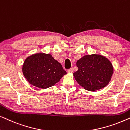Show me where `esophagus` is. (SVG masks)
I'll use <instances>...</instances> for the list:
<instances>
[{
	"label": "esophagus",
	"mask_w": 130,
	"mask_h": 130,
	"mask_svg": "<svg viewBox=\"0 0 130 130\" xmlns=\"http://www.w3.org/2000/svg\"><path fill=\"white\" fill-rule=\"evenodd\" d=\"M67 72L68 73H72L73 72V69L72 68H70V69H68V70H67Z\"/></svg>",
	"instance_id": "34e87169"
}]
</instances>
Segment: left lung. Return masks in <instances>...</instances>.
Wrapping results in <instances>:
<instances>
[{"instance_id":"1","label":"left lung","mask_w":130,"mask_h":130,"mask_svg":"<svg viewBox=\"0 0 130 130\" xmlns=\"http://www.w3.org/2000/svg\"><path fill=\"white\" fill-rule=\"evenodd\" d=\"M78 70L73 73L77 83L85 89L95 91L108 84L113 74V67L107 58L101 55L85 56L76 63Z\"/></svg>"}]
</instances>
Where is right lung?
<instances>
[{"mask_svg":"<svg viewBox=\"0 0 130 130\" xmlns=\"http://www.w3.org/2000/svg\"><path fill=\"white\" fill-rule=\"evenodd\" d=\"M23 74L29 83L39 88L53 86L66 74L60 63L49 54L38 53L25 60Z\"/></svg>","mask_w":130,"mask_h":130,"instance_id":"obj_1","label":"right lung"}]
</instances>
